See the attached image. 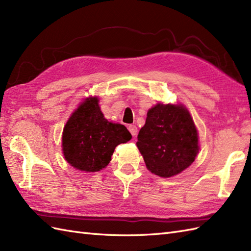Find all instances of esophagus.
<instances>
[{
    "label": "esophagus",
    "mask_w": 251,
    "mask_h": 251,
    "mask_svg": "<svg viewBox=\"0 0 251 251\" xmlns=\"http://www.w3.org/2000/svg\"><path fill=\"white\" fill-rule=\"evenodd\" d=\"M129 131L131 132V134H132V136H133V137H136L138 130H137V127H136L135 126H129Z\"/></svg>",
    "instance_id": "esophagus-1"
}]
</instances>
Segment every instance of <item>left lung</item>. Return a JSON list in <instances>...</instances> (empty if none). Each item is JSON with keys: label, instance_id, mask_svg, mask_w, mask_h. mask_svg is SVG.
<instances>
[{"label": "left lung", "instance_id": "left-lung-1", "mask_svg": "<svg viewBox=\"0 0 251 251\" xmlns=\"http://www.w3.org/2000/svg\"><path fill=\"white\" fill-rule=\"evenodd\" d=\"M136 145L147 168L162 178L191 166L199 151L197 129L182 104L157 103L150 108Z\"/></svg>", "mask_w": 251, "mask_h": 251}]
</instances>
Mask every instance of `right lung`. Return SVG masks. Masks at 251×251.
Listing matches in <instances>:
<instances>
[{
	"instance_id": "1",
	"label": "right lung",
	"mask_w": 251,
	"mask_h": 251,
	"mask_svg": "<svg viewBox=\"0 0 251 251\" xmlns=\"http://www.w3.org/2000/svg\"><path fill=\"white\" fill-rule=\"evenodd\" d=\"M132 138L124 125L103 116L97 97L86 98L72 113L63 131V153L72 167L95 173L105 168L119 144Z\"/></svg>"
}]
</instances>
